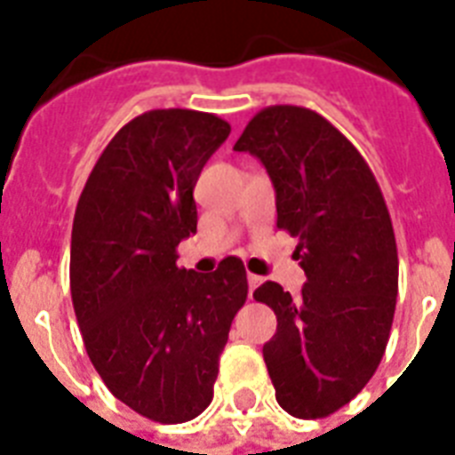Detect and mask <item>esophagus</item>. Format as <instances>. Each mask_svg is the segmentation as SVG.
Returning a JSON list of instances; mask_svg holds the SVG:
<instances>
[{"label": "esophagus", "mask_w": 455, "mask_h": 455, "mask_svg": "<svg viewBox=\"0 0 455 455\" xmlns=\"http://www.w3.org/2000/svg\"><path fill=\"white\" fill-rule=\"evenodd\" d=\"M264 278L262 276H255V274H248V285H250V295L255 292L257 285H262Z\"/></svg>", "instance_id": "1"}]
</instances>
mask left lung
<instances>
[{
	"label": "left lung",
	"instance_id": "1",
	"mask_svg": "<svg viewBox=\"0 0 455 455\" xmlns=\"http://www.w3.org/2000/svg\"><path fill=\"white\" fill-rule=\"evenodd\" d=\"M235 151L255 156L276 191V227L298 238L302 295L274 281L255 291L276 314L264 345L276 402L295 418H325L373 378L387 347L399 259L387 205L349 139L299 106L259 110Z\"/></svg>",
	"mask_w": 455,
	"mask_h": 455
}]
</instances>
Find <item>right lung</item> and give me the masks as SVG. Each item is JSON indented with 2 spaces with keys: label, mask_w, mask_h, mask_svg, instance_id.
Listing matches in <instances>:
<instances>
[{
  "label": "right lung",
  "mask_w": 455,
  "mask_h": 455,
  "mask_svg": "<svg viewBox=\"0 0 455 455\" xmlns=\"http://www.w3.org/2000/svg\"><path fill=\"white\" fill-rule=\"evenodd\" d=\"M227 120L148 110L110 139L77 200L70 295L106 387L139 416L186 423L212 402L220 354L248 298L238 257L212 274L177 267L198 227L193 188Z\"/></svg>",
  "instance_id": "add662e5"
}]
</instances>
